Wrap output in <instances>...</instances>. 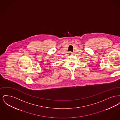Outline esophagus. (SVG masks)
Listing matches in <instances>:
<instances>
[{"instance_id": "obj_1", "label": "esophagus", "mask_w": 120, "mask_h": 120, "mask_svg": "<svg viewBox=\"0 0 120 120\" xmlns=\"http://www.w3.org/2000/svg\"><path fill=\"white\" fill-rule=\"evenodd\" d=\"M69 54H70V55H72V54H73V53L71 52H69Z\"/></svg>"}]
</instances>
